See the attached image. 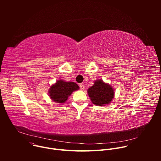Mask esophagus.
Instances as JSON below:
<instances>
[{
    "instance_id": "1",
    "label": "esophagus",
    "mask_w": 161,
    "mask_h": 161,
    "mask_svg": "<svg viewBox=\"0 0 161 161\" xmlns=\"http://www.w3.org/2000/svg\"><path fill=\"white\" fill-rule=\"evenodd\" d=\"M80 88L81 90H83L85 89V86L83 85V84H80Z\"/></svg>"
}]
</instances>
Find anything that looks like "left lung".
I'll use <instances>...</instances> for the list:
<instances>
[{
    "label": "left lung",
    "mask_w": 161,
    "mask_h": 161,
    "mask_svg": "<svg viewBox=\"0 0 161 161\" xmlns=\"http://www.w3.org/2000/svg\"><path fill=\"white\" fill-rule=\"evenodd\" d=\"M88 94L93 104L105 106L111 103L114 96L113 88L102 80H97L88 90Z\"/></svg>",
    "instance_id": "8db88e82"
}]
</instances>
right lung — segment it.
Returning a JSON list of instances; mask_svg holds the SVG:
<instances>
[{
	"mask_svg": "<svg viewBox=\"0 0 161 161\" xmlns=\"http://www.w3.org/2000/svg\"><path fill=\"white\" fill-rule=\"evenodd\" d=\"M80 88L79 86L72 81L58 80L49 89V96L55 103H64L74 91Z\"/></svg>",
	"mask_w": 161,
	"mask_h": 161,
	"instance_id": "obj_1",
	"label": "right lung"
}]
</instances>
